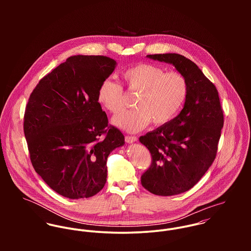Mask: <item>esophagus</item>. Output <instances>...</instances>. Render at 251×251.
<instances>
[{
  "label": "esophagus",
  "mask_w": 251,
  "mask_h": 251,
  "mask_svg": "<svg viewBox=\"0 0 251 251\" xmlns=\"http://www.w3.org/2000/svg\"><path fill=\"white\" fill-rule=\"evenodd\" d=\"M125 139H126V143H133V142L137 141V137L136 136H128V135H126L125 137Z\"/></svg>",
  "instance_id": "34e87169"
}]
</instances>
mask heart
<instances>
[{"instance_id":"obj_1","label":"heart","mask_w":251,"mask_h":251,"mask_svg":"<svg viewBox=\"0 0 251 251\" xmlns=\"http://www.w3.org/2000/svg\"><path fill=\"white\" fill-rule=\"evenodd\" d=\"M130 92L138 93L135 109L124 111L113 119L114 124L129 132H136L151 122L163 126L171 122L183 106L188 95V83L183 74L168 72L155 65L138 64L123 73ZM100 103L112 114L125 104L123 86L111 79L104 80L98 93Z\"/></svg>"}]
</instances>
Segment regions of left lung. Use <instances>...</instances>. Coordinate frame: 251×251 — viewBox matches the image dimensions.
<instances>
[{
	"label": "left lung",
	"instance_id": "1",
	"mask_svg": "<svg viewBox=\"0 0 251 251\" xmlns=\"http://www.w3.org/2000/svg\"><path fill=\"white\" fill-rule=\"evenodd\" d=\"M147 57L172 64L188 83L179 115L139 138L151 155V166L141 176L142 185L155 195H177L193 187L214 162L223 111L215 85L192 61L176 53Z\"/></svg>",
	"mask_w": 251,
	"mask_h": 251
}]
</instances>
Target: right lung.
Listing matches in <instances>:
<instances>
[{"label":"right lung","instance_id":"obj_1","mask_svg":"<svg viewBox=\"0 0 251 251\" xmlns=\"http://www.w3.org/2000/svg\"><path fill=\"white\" fill-rule=\"evenodd\" d=\"M115 67L105 56H72L40 79L29 98L24 133L31 162L64 197L100 192L106 182L109 153L125 144L121 130L108 125L98 99Z\"/></svg>","mask_w":251,"mask_h":251}]
</instances>
